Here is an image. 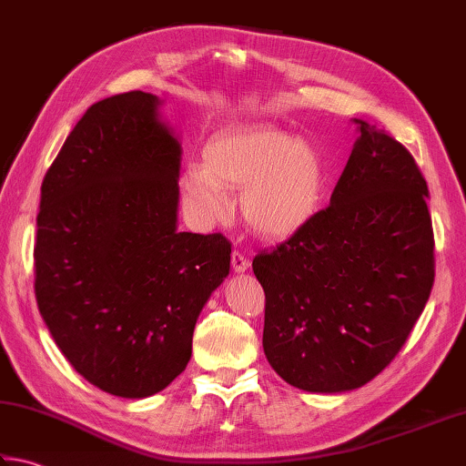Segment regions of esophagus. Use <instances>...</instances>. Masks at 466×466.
Returning <instances> with one entry per match:
<instances>
[{
	"instance_id": "34e87169",
	"label": "esophagus",
	"mask_w": 466,
	"mask_h": 466,
	"mask_svg": "<svg viewBox=\"0 0 466 466\" xmlns=\"http://www.w3.org/2000/svg\"><path fill=\"white\" fill-rule=\"evenodd\" d=\"M231 266H233V271H235V274H243V271L249 268V259L245 258L241 251H233V256H231Z\"/></svg>"
}]
</instances>
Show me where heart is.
<instances>
[{"instance_id": "b5f03b06", "label": "heart", "mask_w": 466, "mask_h": 466, "mask_svg": "<svg viewBox=\"0 0 466 466\" xmlns=\"http://www.w3.org/2000/svg\"><path fill=\"white\" fill-rule=\"evenodd\" d=\"M205 164L180 174L188 215L215 225L229 215L231 192H241V213L253 231L286 239L312 221L322 205L329 170L322 152L274 126H239L215 134L205 146Z\"/></svg>"}]
</instances>
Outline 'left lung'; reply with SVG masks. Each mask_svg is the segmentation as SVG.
<instances>
[{
	"label": "left lung",
	"instance_id": "left-lung-1",
	"mask_svg": "<svg viewBox=\"0 0 466 466\" xmlns=\"http://www.w3.org/2000/svg\"><path fill=\"white\" fill-rule=\"evenodd\" d=\"M330 205L253 259L263 353L289 385L350 391L400 353L434 284L428 184L411 154L363 119Z\"/></svg>",
	"mask_w": 466,
	"mask_h": 466
}]
</instances>
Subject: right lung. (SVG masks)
I'll return each mask as SVG.
<instances>
[{
	"instance_id": "1",
	"label": "right lung",
	"mask_w": 466,
	"mask_h": 466,
	"mask_svg": "<svg viewBox=\"0 0 466 466\" xmlns=\"http://www.w3.org/2000/svg\"><path fill=\"white\" fill-rule=\"evenodd\" d=\"M162 101L129 91L91 105L42 182L36 302L68 363L139 400L177 380L208 296L229 276L221 233L178 231L180 144Z\"/></svg>"
}]
</instances>
